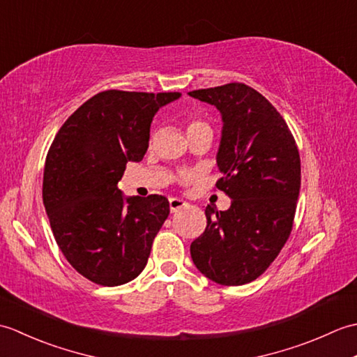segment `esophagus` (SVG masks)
<instances>
[{"label":"esophagus","mask_w":357,"mask_h":357,"mask_svg":"<svg viewBox=\"0 0 357 357\" xmlns=\"http://www.w3.org/2000/svg\"><path fill=\"white\" fill-rule=\"evenodd\" d=\"M169 204H170L172 213H176V211H179L181 208H184L187 206V202L183 201V199H179V198H170Z\"/></svg>","instance_id":"esophagus-1"}]
</instances>
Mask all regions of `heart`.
Wrapping results in <instances>:
<instances>
[{
	"label": "heart",
	"instance_id": "b5f03b06",
	"mask_svg": "<svg viewBox=\"0 0 357 357\" xmlns=\"http://www.w3.org/2000/svg\"><path fill=\"white\" fill-rule=\"evenodd\" d=\"M199 127H208V126L206 123H202V121H192V123L187 127V132L193 130V128H199Z\"/></svg>",
	"mask_w": 357,
	"mask_h": 357
}]
</instances>
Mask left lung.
Listing matches in <instances>:
<instances>
[{
    "instance_id": "obj_1",
    "label": "left lung",
    "mask_w": 357,
    "mask_h": 357,
    "mask_svg": "<svg viewBox=\"0 0 357 357\" xmlns=\"http://www.w3.org/2000/svg\"><path fill=\"white\" fill-rule=\"evenodd\" d=\"M222 116L216 187L229 210L206 207L207 227L190 245L204 276L221 285H244L276 259L291 233L301 190V158L280 113L242 82L188 93Z\"/></svg>"
}]
</instances>
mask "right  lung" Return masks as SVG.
<instances>
[{"mask_svg": "<svg viewBox=\"0 0 357 357\" xmlns=\"http://www.w3.org/2000/svg\"><path fill=\"white\" fill-rule=\"evenodd\" d=\"M181 93L105 90L59 128L44 165L43 202L56 244L79 275L104 287L130 282L147 265L170 213L161 195L126 196L127 162H139L150 124Z\"/></svg>", "mask_w": 357, "mask_h": 357, "instance_id": "right-lung-1", "label": "right lung"}]
</instances>
